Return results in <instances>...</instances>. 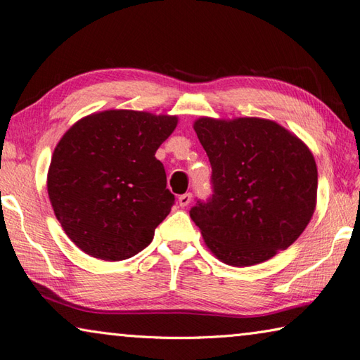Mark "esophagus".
Returning a JSON list of instances; mask_svg holds the SVG:
<instances>
[{
	"label": "esophagus",
	"mask_w": 360,
	"mask_h": 360,
	"mask_svg": "<svg viewBox=\"0 0 360 360\" xmlns=\"http://www.w3.org/2000/svg\"><path fill=\"white\" fill-rule=\"evenodd\" d=\"M192 201V193H184L179 196V205L181 207H187V205Z\"/></svg>",
	"instance_id": "34e87169"
}]
</instances>
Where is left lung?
Listing matches in <instances>:
<instances>
[{"label":"left lung","instance_id":"1","mask_svg":"<svg viewBox=\"0 0 360 360\" xmlns=\"http://www.w3.org/2000/svg\"><path fill=\"white\" fill-rule=\"evenodd\" d=\"M193 128L210 160L213 193L190 217L207 248L240 267L288 249L316 209L317 167L307 145L257 117H201Z\"/></svg>","mask_w":360,"mask_h":360}]
</instances>
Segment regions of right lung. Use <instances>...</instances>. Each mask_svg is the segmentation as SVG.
<instances>
[{"mask_svg":"<svg viewBox=\"0 0 360 360\" xmlns=\"http://www.w3.org/2000/svg\"><path fill=\"white\" fill-rule=\"evenodd\" d=\"M174 116L110 110L79 120L53 150L48 193L75 246L120 262L148 246L174 204L155 153Z\"/></svg>","mask_w":360,"mask_h":360,"instance_id":"1","label":"right lung"}]
</instances>
